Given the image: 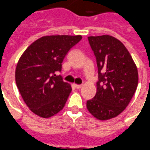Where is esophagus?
Listing matches in <instances>:
<instances>
[{
	"label": "esophagus",
	"mask_w": 150,
	"mask_h": 150,
	"mask_svg": "<svg viewBox=\"0 0 150 150\" xmlns=\"http://www.w3.org/2000/svg\"><path fill=\"white\" fill-rule=\"evenodd\" d=\"M74 87H76L77 89H80V88H82V85H78V84H74Z\"/></svg>",
	"instance_id": "obj_1"
}]
</instances>
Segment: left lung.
<instances>
[{
	"label": "left lung",
	"mask_w": 150,
	"mask_h": 150,
	"mask_svg": "<svg viewBox=\"0 0 150 150\" xmlns=\"http://www.w3.org/2000/svg\"><path fill=\"white\" fill-rule=\"evenodd\" d=\"M88 41L96 59L98 81L87 108L95 118L106 120L129 105L138 86V70L129 51L115 37L89 36Z\"/></svg>",
	"instance_id": "8db88e82"
}]
</instances>
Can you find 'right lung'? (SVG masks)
<instances>
[{"label":"right lung","mask_w":150,"mask_h":150,"mask_svg":"<svg viewBox=\"0 0 150 150\" xmlns=\"http://www.w3.org/2000/svg\"><path fill=\"white\" fill-rule=\"evenodd\" d=\"M81 35H47L32 43L21 55L16 69V82L30 110L43 118L59 113L72 91L56 72Z\"/></svg>","instance_id":"1"}]
</instances>
